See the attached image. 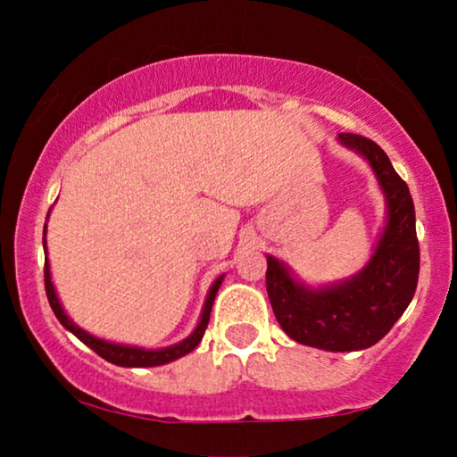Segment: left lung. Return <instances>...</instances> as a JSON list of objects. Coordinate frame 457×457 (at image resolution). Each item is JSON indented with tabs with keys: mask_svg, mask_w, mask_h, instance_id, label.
<instances>
[{
	"mask_svg": "<svg viewBox=\"0 0 457 457\" xmlns=\"http://www.w3.org/2000/svg\"><path fill=\"white\" fill-rule=\"evenodd\" d=\"M339 143L368 160L385 193L386 222L372 258L352 278L312 289L266 255V289L280 328L293 341L324 352H358L383 339L410 305L420 247L410 189L386 154L361 135L339 133Z\"/></svg>",
	"mask_w": 457,
	"mask_h": 457,
	"instance_id": "obj_1",
	"label": "left lung"
}]
</instances>
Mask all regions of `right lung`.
<instances>
[{
  "instance_id": "1",
  "label": "right lung",
  "mask_w": 457,
  "mask_h": 457,
  "mask_svg": "<svg viewBox=\"0 0 457 457\" xmlns=\"http://www.w3.org/2000/svg\"><path fill=\"white\" fill-rule=\"evenodd\" d=\"M46 228H47V224H46ZM46 228H43V249H46V252H47ZM222 278H224V274H220V277H218L214 283H212L210 291H208V297H205V303H204V310H202V318H199V324L195 327V330H193V333L187 337V339H183L180 343H177V345H170V347L143 349V347L120 345V343H110V341L97 339V337H93V335L87 333V330L77 327V324H74L71 318L66 316V312H64V308H62L58 295H55V289H54V283H52V272H49V262L46 258V293H47L49 305H52L54 314L62 322V327H64L66 330H71V333L77 337V339L83 341L87 347H91L97 355H102L104 360H108V361H112V364H116V366H124V368L162 366V364H168V361H174V360L183 358V355H187L189 352H193V349L199 345V341H202L205 328H208L212 303H214L216 293H218V289H220Z\"/></svg>"
}]
</instances>
